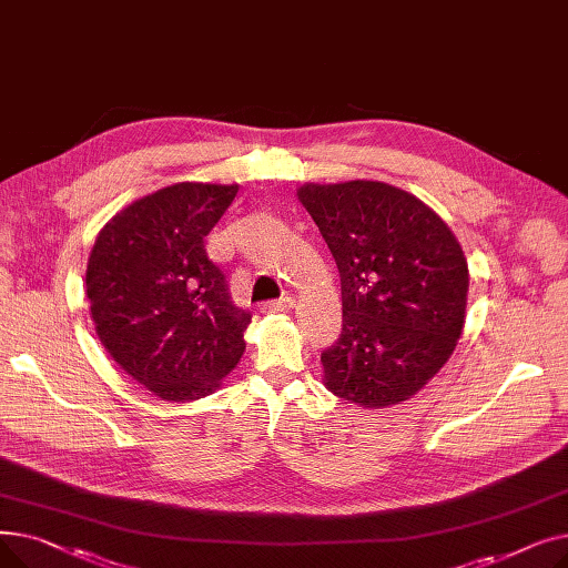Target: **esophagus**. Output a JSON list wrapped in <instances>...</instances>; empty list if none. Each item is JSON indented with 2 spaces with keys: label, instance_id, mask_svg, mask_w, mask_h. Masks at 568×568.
<instances>
[{
  "label": "esophagus",
  "instance_id": "1",
  "mask_svg": "<svg viewBox=\"0 0 568 568\" xmlns=\"http://www.w3.org/2000/svg\"><path fill=\"white\" fill-rule=\"evenodd\" d=\"M292 308V300L290 296H283V300H276V302H266V304H262V313H287Z\"/></svg>",
  "mask_w": 568,
  "mask_h": 568
}]
</instances>
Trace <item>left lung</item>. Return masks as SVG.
Here are the masks:
<instances>
[{
  "label": "left lung",
  "instance_id": "obj_1",
  "mask_svg": "<svg viewBox=\"0 0 568 568\" xmlns=\"http://www.w3.org/2000/svg\"><path fill=\"white\" fill-rule=\"evenodd\" d=\"M341 274L343 332L322 352L324 386L366 409L419 394L465 326L469 272L428 204L384 182L296 189Z\"/></svg>",
  "mask_w": 568,
  "mask_h": 568
}]
</instances>
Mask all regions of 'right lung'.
Returning a JSON list of instances; mask_svg holds the SVG:
<instances>
[{
	"instance_id": "right-lung-1",
	"label": "right lung",
	"mask_w": 568,
	"mask_h": 568,
	"mask_svg": "<svg viewBox=\"0 0 568 568\" xmlns=\"http://www.w3.org/2000/svg\"><path fill=\"white\" fill-rule=\"evenodd\" d=\"M239 184L182 182L116 212L87 262V300L114 364L161 400L214 394L246 349L251 315L230 302L204 236Z\"/></svg>"
}]
</instances>
